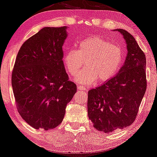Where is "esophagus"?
Returning a JSON list of instances; mask_svg holds the SVG:
<instances>
[{"mask_svg": "<svg viewBox=\"0 0 157 157\" xmlns=\"http://www.w3.org/2000/svg\"><path fill=\"white\" fill-rule=\"evenodd\" d=\"M77 89L78 90H82V91H88L87 88L83 86H78V88H77Z\"/></svg>", "mask_w": 157, "mask_h": 157, "instance_id": "34e87169", "label": "esophagus"}]
</instances>
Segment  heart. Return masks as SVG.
I'll use <instances>...</instances> for the list:
<instances>
[{
  "label": "heart",
  "instance_id": "obj_1",
  "mask_svg": "<svg viewBox=\"0 0 157 157\" xmlns=\"http://www.w3.org/2000/svg\"><path fill=\"white\" fill-rule=\"evenodd\" d=\"M121 47L98 36L81 40L78 50L70 49L64 53L63 61L70 75L74 76L82 67H86L75 78L77 82L90 85L97 80L106 82L119 71L124 61Z\"/></svg>",
  "mask_w": 157,
  "mask_h": 157
}]
</instances>
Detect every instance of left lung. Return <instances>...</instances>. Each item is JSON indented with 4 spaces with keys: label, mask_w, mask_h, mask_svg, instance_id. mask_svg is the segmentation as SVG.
Wrapping results in <instances>:
<instances>
[{
    "label": "left lung",
    "mask_w": 157,
    "mask_h": 157,
    "mask_svg": "<svg viewBox=\"0 0 157 157\" xmlns=\"http://www.w3.org/2000/svg\"><path fill=\"white\" fill-rule=\"evenodd\" d=\"M126 43L127 56L119 73L88 92V116L94 127L105 133L131 125L147 89L146 57L135 38L117 29Z\"/></svg>",
    "instance_id": "1"
}]
</instances>
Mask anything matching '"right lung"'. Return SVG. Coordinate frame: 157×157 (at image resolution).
Segmentation results:
<instances>
[{
	"mask_svg": "<svg viewBox=\"0 0 157 157\" xmlns=\"http://www.w3.org/2000/svg\"><path fill=\"white\" fill-rule=\"evenodd\" d=\"M66 29H42L23 43L15 61L11 83L17 109L36 129L59 126L76 92L63 61Z\"/></svg>",
	"mask_w": 157,
	"mask_h": 157,
	"instance_id": "add662e5",
	"label": "right lung"
}]
</instances>
